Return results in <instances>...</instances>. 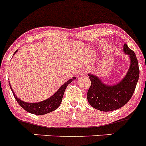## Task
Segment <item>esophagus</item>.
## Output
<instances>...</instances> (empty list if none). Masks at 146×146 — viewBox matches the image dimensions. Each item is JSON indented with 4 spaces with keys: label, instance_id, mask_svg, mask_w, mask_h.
<instances>
[{
    "label": "esophagus",
    "instance_id": "obj_1",
    "mask_svg": "<svg viewBox=\"0 0 146 146\" xmlns=\"http://www.w3.org/2000/svg\"><path fill=\"white\" fill-rule=\"evenodd\" d=\"M87 71H88L87 68L86 66H83L80 69V75H85L87 74Z\"/></svg>",
    "mask_w": 146,
    "mask_h": 146
}]
</instances>
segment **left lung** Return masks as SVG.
<instances>
[{"mask_svg":"<svg viewBox=\"0 0 146 146\" xmlns=\"http://www.w3.org/2000/svg\"><path fill=\"white\" fill-rule=\"evenodd\" d=\"M123 51L130 59V66L125 77L114 84H107L98 76L89 73L91 86L87 92V100L92 108L103 111L115 110L130 100L139 78V66L135 54L126 44Z\"/></svg>","mask_w":146,"mask_h":146,"instance_id":"1","label":"left lung"}]
</instances>
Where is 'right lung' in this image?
<instances>
[{
  "label": "right lung",
  "instance_id": "add662e5",
  "mask_svg": "<svg viewBox=\"0 0 146 146\" xmlns=\"http://www.w3.org/2000/svg\"><path fill=\"white\" fill-rule=\"evenodd\" d=\"M17 51L18 50H16V51H15L13 55L17 52ZM74 80H76V77H72V79H70V80H69L68 81H66L64 84H62V85L59 87V90H58L53 95H51L50 98L45 100H43L38 102H27L23 101L22 100H21L20 98H19L16 96L10 83L9 84L10 87H11V89L12 90V92H13V96H14L15 99L16 100L18 103L19 104V105H20L23 109H24L25 110L30 112V113L40 115H45V114L48 113V112H52V111L55 110L57 109V108H59L61 102H62V101L64 93V91L65 90H66V87L68 86V84H70V83Z\"/></svg>",
  "mask_w": 146,
  "mask_h": 146
}]
</instances>
